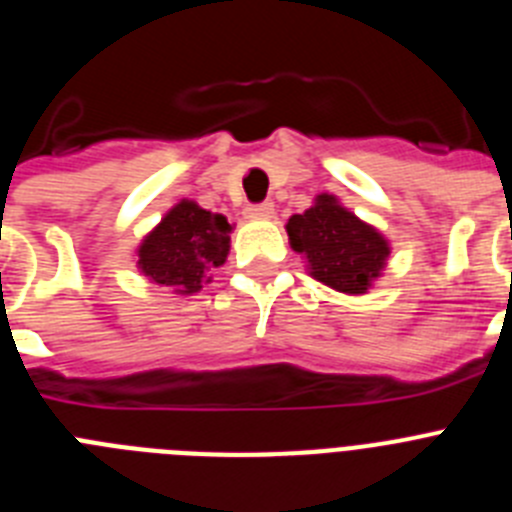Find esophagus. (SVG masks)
I'll use <instances>...</instances> for the list:
<instances>
[{"label": "esophagus", "mask_w": 512, "mask_h": 512, "mask_svg": "<svg viewBox=\"0 0 512 512\" xmlns=\"http://www.w3.org/2000/svg\"><path fill=\"white\" fill-rule=\"evenodd\" d=\"M274 215V202H256V205H248L246 207V217L251 220H266V217Z\"/></svg>", "instance_id": "esophagus-1"}]
</instances>
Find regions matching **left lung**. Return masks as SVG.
I'll use <instances>...</instances> for the list:
<instances>
[{"label":"left lung","instance_id":"obj_1","mask_svg":"<svg viewBox=\"0 0 512 512\" xmlns=\"http://www.w3.org/2000/svg\"><path fill=\"white\" fill-rule=\"evenodd\" d=\"M287 233L292 248L310 261L312 277L346 295H364L390 256L382 235L333 194H320L310 210L289 217Z\"/></svg>","mask_w":512,"mask_h":512}]
</instances>
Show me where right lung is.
<instances>
[{"label": "right lung", "instance_id": "obj_1", "mask_svg": "<svg viewBox=\"0 0 512 512\" xmlns=\"http://www.w3.org/2000/svg\"><path fill=\"white\" fill-rule=\"evenodd\" d=\"M230 230L225 215L202 210L189 200L179 202L140 243V271L179 295L200 292L202 282H210L207 274L228 259Z\"/></svg>", "mask_w": 512, "mask_h": 512}]
</instances>
